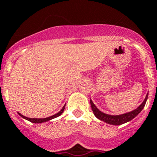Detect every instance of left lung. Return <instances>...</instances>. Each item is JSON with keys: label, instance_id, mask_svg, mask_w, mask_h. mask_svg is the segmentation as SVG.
I'll use <instances>...</instances> for the list:
<instances>
[{"label": "left lung", "instance_id": "obj_1", "mask_svg": "<svg viewBox=\"0 0 157 157\" xmlns=\"http://www.w3.org/2000/svg\"><path fill=\"white\" fill-rule=\"evenodd\" d=\"M147 98H148V94H147L144 101L136 109H135L134 110H132V111L127 112V113L118 114V115H112V114H105V113H103L102 111H101L100 109L97 107L96 105H94V103L93 102V101L91 99H90V105H91L92 110L94 112V115L96 116V118L100 119L101 121H103V122L108 123V124L117 126V125H122L123 123L130 122L134 118H136V116L138 115L142 111V109L144 107L146 101L147 100Z\"/></svg>", "mask_w": 157, "mask_h": 157}]
</instances>
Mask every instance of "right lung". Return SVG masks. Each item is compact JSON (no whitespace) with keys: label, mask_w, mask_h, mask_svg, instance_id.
Listing matches in <instances>:
<instances>
[{"label":"right lung","mask_w":157,"mask_h":157,"mask_svg":"<svg viewBox=\"0 0 157 157\" xmlns=\"http://www.w3.org/2000/svg\"><path fill=\"white\" fill-rule=\"evenodd\" d=\"M64 108H65V105H63V108L61 109L60 111L58 112L57 114H54V115H52V116H50V117H48V118H28V117H25V116L22 115L21 114L18 113V112H17V114L21 116V118H25V119H26V120H28V121H30V122H31V123H46V122H48V121L52 120V119H53V118H57V117H59V115H61V114H63V110H64Z\"/></svg>","instance_id":"obj_1"}]
</instances>
